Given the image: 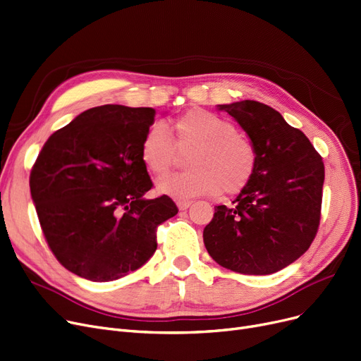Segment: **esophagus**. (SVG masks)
Listing matches in <instances>:
<instances>
[{
	"label": "esophagus",
	"instance_id": "34e87169",
	"mask_svg": "<svg viewBox=\"0 0 361 361\" xmlns=\"http://www.w3.org/2000/svg\"><path fill=\"white\" fill-rule=\"evenodd\" d=\"M192 205V200H177V207L180 211H185Z\"/></svg>",
	"mask_w": 361,
	"mask_h": 361
}]
</instances>
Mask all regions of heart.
Masks as SVG:
<instances>
[{"mask_svg":"<svg viewBox=\"0 0 361 361\" xmlns=\"http://www.w3.org/2000/svg\"><path fill=\"white\" fill-rule=\"evenodd\" d=\"M193 152L183 172L159 184L164 195L180 200L242 192L252 181L258 150L247 134L234 130L224 116L205 109H190L171 123V135L161 125H152L140 143V161L149 174L162 180L169 176L180 154Z\"/></svg>","mask_w":361,"mask_h":361,"instance_id":"heart-1","label":"heart"}]
</instances>
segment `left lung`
I'll return each instance as SVG.
<instances>
[{
    "instance_id": "left-lung-1",
    "label": "left lung",
    "mask_w": 361,
    "mask_h": 361,
    "mask_svg": "<svg viewBox=\"0 0 361 361\" xmlns=\"http://www.w3.org/2000/svg\"><path fill=\"white\" fill-rule=\"evenodd\" d=\"M218 107L252 138L258 166L233 208L215 207L203 242L224 269L255 276L276 273L305 254L317 234L322 156L302 131L267 104L243 100Z\"/></svg>"
}]
</instances>
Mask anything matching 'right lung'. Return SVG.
<instances>
[{
  "mask_svg": "<svg viewBox=\"0 0 361 361\" xmlns=\"http://www.w3.org/2000/svg\"><path fill=\"white\" fill-rule=\"evenodd\" d=\"M154 109H88L42 146L29 185L44 238L63 267L111 281L154 254L158 226L178 208L169 196L146 199L153 183L140 143Z\"/></svg>",
  "mask_w": 361,
  "mask_h": 361,
  "instance_id": "obj_1",
  "label": "right lung"
}]
</instances>
